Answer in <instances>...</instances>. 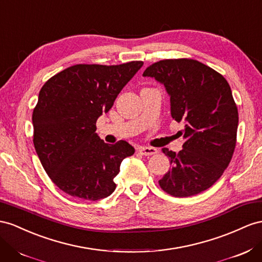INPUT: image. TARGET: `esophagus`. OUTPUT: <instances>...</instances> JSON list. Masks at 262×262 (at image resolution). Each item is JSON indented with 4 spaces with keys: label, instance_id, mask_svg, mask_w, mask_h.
<instances>
[{
    "label": "esophagus",
    "instance_id": "1",
    "mask_svg": "<svg viewBox=\"0 0 262 262\" xmlns=\"http://www.w3.org/2000/svg\"><path fill=\"white\" fill-rule=\"evenodd\" d=\"M139 152L142 154V155H153V154H155V153H158V150L157 148H154V147H148V146H144V147H141L140 150H139Z\"/></svg>",
    "mask_w": 262,
    "mask_h": 262
}]
</instances>
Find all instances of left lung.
<instances>
[{"label": "left lung", "instance_id": "left-lung-1", "mask_svg": "<svg viewBox=\"0 0 262 262\" xmlns=\"http://www.w3.org/2000/svg\"><path fill=\"white\" fill-rule=\"evenodd\" d=\"M143 77L163 84L172 118L185 122L183 150L163 148L171 169L159 181L161 188L175 197L204 192L223 175L235 151L238 110L229 83L214 69L187 58L160 60Z\"/></svg>", "mask_w": 262, "mask_h": 262}]
</instances>
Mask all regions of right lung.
Listing matches in <instances>:
<instances>
[{"mask_svg":"<svg viewBox=\"0 0 262 262\" xmlns=\"http://www.w3.org/2000/svg\"><path fill=\"white\" fill-rule=\"evenodd\" d=\"M142 66V61L116 66L80 63L41 87L33 111V142L41 165L62 192L87 201L114 193V179L134 147L122 140L103 142L96 133V122Z\"/></svg>","mask_w":262,"mask_h":262,"instance_id":"1","label":"right lung"}]
</instances>
